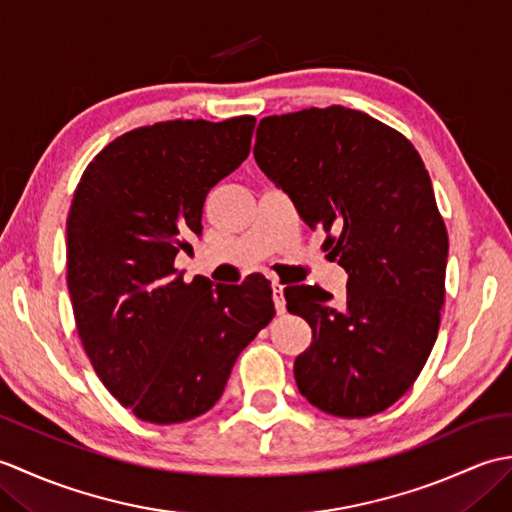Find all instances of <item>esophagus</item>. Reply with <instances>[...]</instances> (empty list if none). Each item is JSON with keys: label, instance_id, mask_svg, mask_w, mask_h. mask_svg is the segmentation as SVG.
Instances as JSON below:
<instances>
[{"label": "esophagus", "instance_id": "obj_1", "mask_svg": "<svg viewBox=\"0 0 512 512\" xmlns=\"http://www.w3.org/2000/svg\"><path fill=\"white\" fill-rule=\"evenodd\" d=\"M273 301H275V308L279 314L286 312V297H284V286L279 284V281H273Z\"/></svg>", "mask_w": 512, "mask_h": 512}]
</instances>
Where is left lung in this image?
Instances as JSON below:
<instances>
[{
    "instance_id": "1",
    "label": "left lung",
    "mask_w": 512,
    "mask_h": 512,
    "mask_svg": "<svg viewBox=\"0 0 512 512\" xmlns=\"http://www.w3.org/2000/svg\"><path fill=\"white\" fill-rule=\"evenodd\" d=\"M253 154L347 273L343 306L319 286L284 290L312 328L295 361L301 396L339 418L385 411L416 383L444 306L449 237L420 154L341 105L262 118Z\"/></svg>"
}]
</instances>
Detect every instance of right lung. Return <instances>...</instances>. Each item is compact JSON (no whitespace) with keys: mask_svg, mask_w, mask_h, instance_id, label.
<instances>
[{"mask_svg":"<svg viewBox=\"0 0 512 512\" xmlns=\"http://www.w3.org/2000/svg\"><path fill=\"white\" fill-rule=\"evenodd\" d=\"M255 116L167 121L118 136L83 171L68 215V290L96 376L134 416L209 411L239 352L275 317L270 281H184L202 206L246 160Z\"/></svg>","mask_w":512,"mask_h":512,"instance_id":"add662e5","label":"right lung"}]
</instances>
